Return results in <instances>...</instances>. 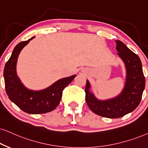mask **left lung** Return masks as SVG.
<instances>
[{
    "instance_id": "left-lung-1",
    "label": "left lung",
    "mask_w": 148,
    "mask_h": 148,
    "mask_svg": "<svg viewBox=\"0 0 148 148\" xmlns=\"http://www.w3.org/2000/svg\"><path fill=\"white\" fill-rule=\"evenodd\" d=\"M115 42L117 54L124 61L126 68V82L124 90L115 98L100 101L89 92L90 85L88 80L85 89L86 102L92 112L108 118H119L133 111L141 102L145 85L139 57L124 43L119 40Z\"/></svg>"
}]
</instances>
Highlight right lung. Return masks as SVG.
<instances>
[{
  "label": "right lung",
  "mask_w": 148,
  "mask_h": 148,
  "mask_svg": "<svg viewBox=\"0 0 148 148\" xmlns=\"http://www.w3.org/2000/svg\"><path fill=\"white\" fill-rule=\"evenodd\" d=\"M34 37L20 42L14 48L12 56L5 64L3 76L5 90L12 102L25 113L42 114L53 111L59 105L63 90L72 81L76 75L59 80L42 91H31L24 87L16 74L17 59L21 50Z\"/></svg>",
  "instance_id": "obj_1"
}]
</instances>
